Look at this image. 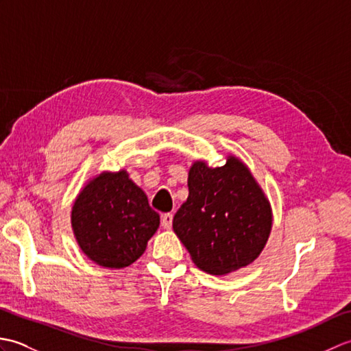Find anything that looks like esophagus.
I'll return each instance as SVG.
<instances>
[{
    "mask_svg": "<svg viewBox=\"0 0 351 351\" xmlns=\"http://www.w3.org/2000/svg\"><path fill=\"white\" fill-rule=\"evenodd\" d=\"M171 223H173V215H171L170 213H167V214H162V217H161V225H162V228L164 229H171Z\"/></svg>",
    "mask_w": 351,
    "mask_h": 351,
    "instance_id": "esophagus-1",
    "label": "esophagus"
}]
</instances>
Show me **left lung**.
I'll return each mask as SVG.
<instances>
[{
	"mask_svg": "<svg viewBox=\"0 0 351 351\" xmlns=\"http://www.w3.org/2000/svg\"><path fill=\"white\" fill-rule=\"evenodd\" d=\"M271 228L270 200L238 156L229 154L220 167L191 164L189 199L175 214L173 230L200 270L223 276L247 267Z\"/></svg>",
	"mask_w": 351,
	"mask_h": 351,
	"instance_id": "1",
	"label": "left lung"
}]
</instances>
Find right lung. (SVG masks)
Listing matches in <instances>:
<instances>
[{
	"label": "right lung",
	"instance_id": "obj_1",
	"mask_svg": "<svg viewBox=\"0 0 351 351\" xmlns=\"http://www.w3.org/2000/svg\"><path fill=\"white\" fill-rule=\"evenodd\" d=\"M73 237L84 255L106 268H125L143 255L160 215L125 169L92 176L73 200Z\"/></svg>",
	"mask_w": 351,
	"mask_h": 351
}]
</instances>
